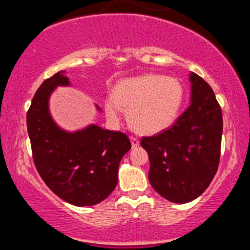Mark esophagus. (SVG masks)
Here are the masks:
<instances>
[{
  "instance_id": "34e87169",
  "label": "esophagus",
  "mask_w": 250,
  "mask_h": 250,
  "mask_svg": "<svg viewBox=\"0 0 250 250\" xmlns=\"http://www.w3.org/2000/svg\"><path fill=\"white\" fill-rule=\"evenodd\" d=\"M130 142H131V146H133V148L137 147V146L140 145V140L135 136H130Z\"/></svg>"
}]
</instances>
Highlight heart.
<instances>
[{
	"label": "heart",
	"instance_id": "b5f03b06",
	"mask_svg": "<svg viewBox=\"0 0 250 250\" xmlns=\"http://www.w3.org/2000/svg\"><path fill=\"white\" fill-rule=\"evenodd\" d=\"M183 102L185 88L179 80L147 74L117 82L113 96L105 99L104 113L109 121L117 122L122 109L135 131L154 135L176 121Z\"/></svg>",
	"mask_w": 250,
	"mask_h": 250
}]
</instances>
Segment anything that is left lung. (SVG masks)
I'll list each match as a JSON object with an SVG mask.
<instances>
[{
    "label": "left lung",
    "instance_id": "8db88e82",
    "mask_svg": "<svg viewBox=\"0 0 250 250\" xmlns=\"http://www.w3.org/2000/svg\"><path fill=\"white\" fill-rule=\"evenodd\" d=\"M191 103L170 128L141 139L150 162L149 182L166 200L187 203L199 197L219 168L222 111L213 89L190 74Z\"/></svg>",
    "mask_w": 250,
    "mask_h": 250
}]
</instances>
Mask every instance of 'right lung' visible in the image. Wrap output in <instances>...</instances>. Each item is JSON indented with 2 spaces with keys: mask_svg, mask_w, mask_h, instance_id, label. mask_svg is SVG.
Here are the masks:
<instances>
[{
  "mask_svg": "<svg viewBox=\"0 0 250 250\" xmlns=\"http://www.w3.org/2000/svg\"><path fill=\"white\" fill-rule=\"evenodd\" d=\"M63 73L40 85L27 113L33 160L40 176L57 196L77 207L94 206L115 189L120 161L131 145L121 131L90 125L67 133L53 121L48 101L57 85H69Z\"/></svg>",
  "mask_w": 250,
  "mask_h": 250,
  "instance_id": "add662e5",
  "label": "right lung"
}]
</instances>
